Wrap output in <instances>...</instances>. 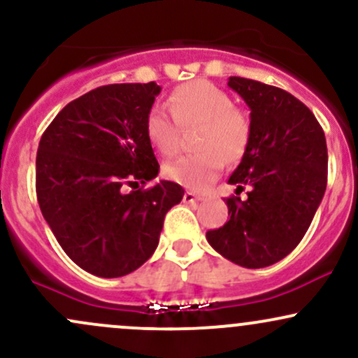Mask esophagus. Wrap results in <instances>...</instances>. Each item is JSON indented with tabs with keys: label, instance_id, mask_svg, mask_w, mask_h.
Segmentation results:
<instances>
[{
	"label": "esophagus",
	"instance_id": "esophagus-1",
	"mask_svg": "<svg viewBox=\"0 0 358 358\" xmlns=\"http://www.w3.org/2000/svg\"><path fill=\"white\" fill-rule=\"evenodd\" d=\"M203 195L200 194H195V192H185V195H183V202L187 203H194V202H199V200H202Z\"/></svg>",
	"mask_w": 358,
	"mask_h": 358
}]
</instances>
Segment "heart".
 <instances>
[{
	"label": "heart",
	"mask_w": 358,
	"mask_h": 358,
	"mask_svg": "<svg viewBox=\"0 0 358 358\" xmlns=\"http://www.w3.org/2000/svg\"><path fill=\"white\" fill-rule=\"evenodd\" d=\"M166 110L155 107L146 117V136L161 155L173 156L182 144L180 127L199 124L195 146L200 151L164 166L173 182L194 190L210 185L224 168L245 156L253 134V122L245 108L233 103L222 88L207 80L178 85L168 96Z\"/></svg>",
	"instance_id": "b5f03b06"
}]
</instances>
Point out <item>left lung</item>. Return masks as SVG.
<instances>
[{
    "mask_svg": "<svg viewBox=\"0 0 358 358\" xmlns=\"http://www.w3.org/2000/svg\"><path fill=\"white\" fill-rule=\"evenodd\" d=\"M227 86L250 107L253 134L229 176V221L206 236L227 260L263 268L287 257L311 226L328 182V149L314 113L285 90L239 76Z\"/></svg>",
    "mask_w": 358,
    "mask_h": 358,
    "instance_id": "obj_1",
    "label": "left lung"
}]
</instances>
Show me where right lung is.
<instances>
[{
    "label": "right lung",
    "mask_w": 358,
    "mask_h": 358,
    "mask_svg": "<svg viewBox=\"0 0 358 358\" xmlns=\"http://www.w3.org/2000/svg\"><path fill=\"white\" fill-rule=\"evenodd\" d=\"M161 88L107 85L69 101L41 137L35 190L66 255L96 277L127 275L149 260L183 188L161 180L146 117ZM143 187L131 192L129 186Z\"/></svg>",
    "instance_id": "add662e5"
}]
</instances>
